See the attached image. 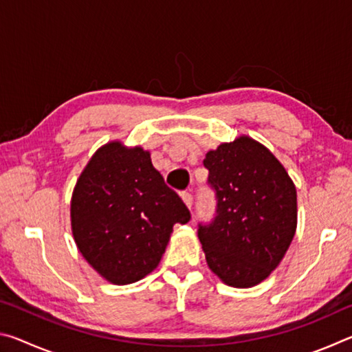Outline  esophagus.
I'll return each mask as SVG.
<instances>
[{
    "label": "esophagus",
    "instance_id": "obj_1",
    "mask_svg": "<svg viewBox=\"0 0 352 352\" xmlns=\"http://www.w3.org/2000/svg\"><path fill=\"white\" fill-rule=\"evenodd\" d=\"M182 199H183L184 204H186V206L190 210V208H192V204H194L192 194H190V192H182Z\"/></svg>",
    "mask_w": 352,
    "mask_h": 352
}]
</instances>
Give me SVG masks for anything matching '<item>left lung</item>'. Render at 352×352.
Returning a JSON list of instances; mask_svg holds the SVG:
<instances>
[{
	"label": "left lung",
	"instance_id": "obj_1",
	"mask_svg": "<svg viewBox=\"0 0 352 352\" xmlns=\"http://www.w3.org/2000/svg\"><path fill=\"white\" fill-rule=\"evenodd\" d=\"M216 216L199 225L208 267L231 287H253L283 261L296 231V189L269 148L239 136L204 160Z\"/></svg>",
	"mask_w": 352,
	"mask_h": 352
}]
</instances>
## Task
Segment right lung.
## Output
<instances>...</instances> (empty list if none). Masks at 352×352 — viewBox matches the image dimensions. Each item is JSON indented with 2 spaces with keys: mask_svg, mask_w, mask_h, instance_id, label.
<instances>
[{
  "mask_svg": "<svg viewBox=\"0 0 352 352\" xmlns=\"http://www.w3.org/2000/svg\"><path fill=\"white\" fill-rule=\"evenodd\" d=\"M190 212L142 147L111 141L98 148L76 183L71 228L76 245L109 283L140 281L157 269L175 223Z\"/></svg>",
  "mask_w": 352,
  "mask_h": 352,
  "instance_id": "add662e5",
  "label": "right lung"
}]
</instances>
